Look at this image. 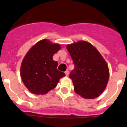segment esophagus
I'll use <instances>...</instances> for the list:
<instances>
[{"instance_id": "1", "label": "esophagus", "mask_w": 127, "mask_h": 127, "mask_svg": "<svg viewBox=\"0 0 127 127\" xmlns=\"http://www.w3.org/2000/svg\"><path fill=\"white\" fill-rule=\"evenodd\" d=\"M65 75L66 76H69V71L68 70H66L65 72Z\"/></svg>"}]
</instances>
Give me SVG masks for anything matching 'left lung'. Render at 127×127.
<instances>
[{"instance_id": "obj_1", "label": "left lung", "mask_w": 127, "mask_h": 127, "mask_svg": "<svg viewBox=\"0 0 127 127\" xmlns=\"http://www.w3.org/2000/svg\"><path fill=\"white\" fill-rule=\"evenodd\" d=\"M74 69L69 77L75 92L85 98H95L105 90L109 80L108 66L94 46L80 41L67 46Z\"/></svg>"}]
</instances>
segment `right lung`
Wrapping results in <instances>:
<instances>
[{
    "label": "right lung",
    "instance_id": "1",
    "mask_svg": "<svg viewBox=\"0 0 127 127\" xmlns=\"http://www.w3.org/2000/svg\"><path fill=\"white\" fill-rule=\"evenodd\" d=\"M60 46L43 39L36 43L27 53L21 65V76L30 92L43 95L57 86L60 78L65 76L57 69L58 62L53 56Z\"/></svg>",
    "mask_w": 127,
    "mask_h": 127
}]
</instances>
